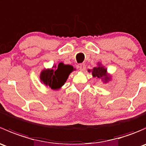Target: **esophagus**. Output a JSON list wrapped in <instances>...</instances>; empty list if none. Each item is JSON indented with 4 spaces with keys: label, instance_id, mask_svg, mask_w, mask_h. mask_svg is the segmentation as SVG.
Instances as JSON below:
<instances>
[{
    "label": "esophagus",
    "instance_id": "1",
    "mask_svg": "<svg viewBox=\"0 0 146 146\" xmlns=\"http://www.w3.org/2000/svg\"><path fill=\"white\" fill-rule=\"evenodd\" d=\"M85 68H86V66H85V65L84 64H80V66H79V69H80V70H81V71L85 70Z\"/></svg>",
    "mask_w": 146,
    "mask_h": 146
}]
</instances>
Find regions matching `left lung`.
I'll return each mask as SVG.
<instances>
[{
	"label": "left lung",
	"instance_id": "left-lung-1",
	"mask_svg": "<svg viewBox=\"0 0 146 146\" xmlns=\"http://www.w3.org/2000/svg\"><path fill=\"white\" fill-rule=\"evenodd\" d=\"M92 76L95 78L102 79L105 82L108 81L109 80V77L107 75V70L104 67H101V66L94 68L92 70Z\"/></svg>",
	"mask_w": 146,
	"mask_h": 146
}]
</instances>
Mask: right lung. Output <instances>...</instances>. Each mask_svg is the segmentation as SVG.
I'll use <instances>...</instances> for the list:
<instances>
[{
	"mask_svg": "<svg viewBox=\"0 0 146 146\" xmlns=\"http://www.w3.org/2000/svg\"><path fill=\"white\" fill-rule=\"evenodd\" d=\"M73 70V66L60 63L56 69L43 70L40 75V79L46 85L49 86L51 89H58L66 81L69 74Z\"/></svg>",
	"mask_w": 146,
	"mask_h": 146,
	"instance_id": "obj_1",
	"label": "right lung"
}]
</instances>
